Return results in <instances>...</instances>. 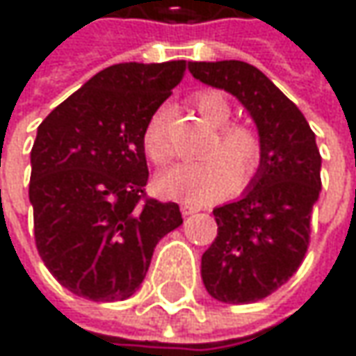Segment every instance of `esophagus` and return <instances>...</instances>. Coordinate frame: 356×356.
<instances>
[{
    "mask_svg": "<svg viewBox=\"0 0 356 356\" xmlns=\"http://www.w3.org/2000/svg\"><path fill=\"white\" fill-rule=\"evenodd\" d=\"M180 210H182V216H192V213L200 212L198 206H192V204H186V202L180 206Z\"/></svg>",
    "mask_w": 356,
    "mask_h": 356,
    "instance_id": "34e87169",
    "label": "esophagus"
}]
</instances>
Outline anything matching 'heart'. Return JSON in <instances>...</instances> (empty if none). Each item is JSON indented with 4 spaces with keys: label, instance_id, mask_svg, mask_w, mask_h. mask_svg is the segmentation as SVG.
<instances>
[{
    "label": "heart",
    "instance_id": "1",
    "mask_svg": "<svg viewBox=\"0 0 356 356\" xmlns=\"http://www.w3.org/2000/svg\"><path fill=\"white\" fill-rule=\"evenodd\" d=\"M194 108L208 127L216 129L204 148L206 160L176 164L158 176L156 184L168 198L204 206L224 198L236 182L243 186L252 180L261 162V140L252 127L229 122L232 104L220 90L194 95ZM143 148L156 164H166L174 154L164 111L148 118L143 130Z\"/></svg>",
    "mask_w": 356,
    "mask_h": 356
}]
</instances>
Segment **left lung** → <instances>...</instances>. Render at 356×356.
<instances>
[{
	"label": "left lung",
	"instance_id": "left-lung-1",
	"mask_svg": "<svg viewBox=\"0 0 356 356\" xmlns=\"http://www.w3.org/2000/svg\"><path fill=\"white\" fill-rule=\"evenodd\" d=\"M200 83L234 95L255 122L261 162L241 198L213 210L218 236L202 255L213 299L243 305L281 287L301 266L321 192V154L303 113L257 67L188 63Z\"/></svg>",
	"mask_w": 356,
	"mask_h": 356
}]
</instances>
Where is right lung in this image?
I'll return each mask as SVG.
<instances>
[{"mask_svg": "<svg viewBox=\"0 0 356 356\" xmlns=\"http://www.w3.org/2000/svg\"><path fill=\"white\" fill-rule=\"evenodd\" d=\"M184 71L186 61L106 67L37 129L35 243L53 277L79 297L129 299L158 241L182 224L178 204L144 198L143 130Z\"/></svg>", "mask_w": 356, "mask_h": 356, "instance_id": "right-lung-1", "label": "right lung"}]
</instances>
